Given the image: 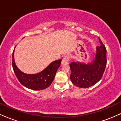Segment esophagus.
Here are the masks:
<instances>
[{
  "label": "esophagus",
  "mask_w": 121,
  "mask_h": 121,
  "mask_svg": "<svg viewBox=\"0 0 121 121\" xmlns=\"http://www.w3.org/2000/svg\"><path fill=\"white\" fill-rule=\"evenodd\" d=\"M69 59H70V57H69V56H68V55H66V56H65L62 60L61 64L62 65H67L68 64Z\"/></svg>",
  "instance_id": "34e87169"
}]
</instances>
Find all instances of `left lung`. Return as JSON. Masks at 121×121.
I'll list each match as a JSON object with an SVG mask.
<instances>
[{"instance_id": "obj_1", "label": "left lung", "mask_w": 121, "mask_h": 121, "mask_svg": "<svg viewBox=\"0 0 121 121\" xmlns=\"http://www.w3.org/2000/svg\"><path fill=\"white\" fill-rule=\"evenodd\" d=\"M101 45L97 47L95 58L88 64L72 62L70 64L72 82L81 88H87L97 84L102 78L106 66V49L99 38Z\"/></svg>"}]
</instances>
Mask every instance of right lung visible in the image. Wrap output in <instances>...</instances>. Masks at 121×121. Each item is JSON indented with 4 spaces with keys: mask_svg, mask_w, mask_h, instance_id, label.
<instances>
[{
    "mask_svg": "<svg viewBox=\"0 0 121 121\" xmlns=\"http://www.w3.org/2000/svg\"><path fill=\"white\" fill-rule=\"evenodd\" d=\"M61 60L59 59L52 62L40 73L28 74L22 72L17 67L14 60V51L12 53V68L16 77L23 86L34 91L45 89L51 85L57 70L60 66Z\"/></svg>",
    "mask_w": 121,
    "mask_h": 121,
    "instance_id": "right-lung-1",
    "label": "right lung"
}]
</instances>
